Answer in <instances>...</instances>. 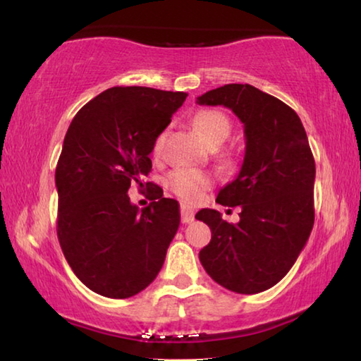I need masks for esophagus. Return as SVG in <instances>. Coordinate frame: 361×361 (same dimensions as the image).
Returning <instances> with one entry per match:
<instances>
[{"mask_svg":"<svg viewBox=\"0 0 361 361\" xmlns=\"http://www.w3.org/2000/svg\"><path fill=\"white\" fill-rule=\"evenodd\" d=\"M193 216H195V213H193V209L188 207V204H180V221L182 223L184 224L192 223Z\"/></svg>","mask_w":361,"mask_h":361,"instance_id":"34e87169","label":"esophagus"}]
</instances>
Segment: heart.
<instances>
[{
    "instance_id": "b5f03b06",
    "label": "heart",
    "mask_w": 361,
    "mask_h": 361,
    "mask_svg": "<svg viewBox=\"0 0 361 361\" xmlns=\"http://www.w3.org/2000/svg\"><path fill=\"white\" fill-rule=\"evenodd\" d=\"M193 127L209 145H221L231 135V123L221 111L207 109L200 111L193 118ZM163 135H158L153 143V154L158 157L161 153ZM166 187L177 197L184 198L185 202H197L203 197L213 184V177L208 173L193 168H176L166 176Z\"/></svg>"
}]
</instances>
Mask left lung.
I'll return each instance as SVG.
<instances>
[{
  "label": "left lung",
  "mask_w": 361,
  "mask_h": 361,
  "mask_svg": "<svg viewBox=\"0 0 361 361\" xmlns=\"http://www.w3.org/2000/svg\"><path fill=\"white\" fill-rule=\"evenodd\" d=\"M232 109L243 123L240 173L216 202L240 207V221L226 223L216 209L195 214L212 229L200 262L212 279L237 293L276 286L295 263L314 223V158L295 111L248 84H227L197 98Z\"/></svg>",
  "instance_id": "left-lung-1"
}]
</instances>
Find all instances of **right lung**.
<instances>
[{
	"label": "right lung",
	"instance_id": "1",
	"mask_svg": "<svg viewBox=\"0 0 361 361\" xmlns=\"http://www.w3.org/2000/svg\"><path fill=\"white\" fill-rule=\"evenodd\" d=\"M184 92L113 87L80 108L64 137L56 166L61 250L88 289L129 298L163 268L180 223L179 203L153 182L149 153L185 102ZM152 188L154 202L138 210L130 185Z\"/></svg>",
	"mask_w": 361,
	"mask_h": 361
}]
</instances>
